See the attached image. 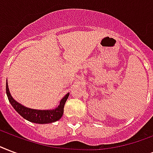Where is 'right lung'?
<instances>
[{
	"mask_svg": "<svg viewBox=\"0 0 153 153\" xmlns=\"http://www.w3.org/2000/svg\"><path fill=\"white\" fill-rule=\"evenodd\" d=\"M6 94L13 108L17 111V113L21 115L26 120L35 123H51L60 120L63 115L64 105L66 100L69 97V93H67L65 96L61 100L59 105L55 108L50 109V110H38V109H32V108H26L25 106L17 102L16 100L12 97L11 94L9 92V86L6 81Z\"/></svg>",
	"mask_w": 153,
	"mask_h": 153,
	"instance_id": "add662e5",
	"label": "right lung"
}]
</instances>
